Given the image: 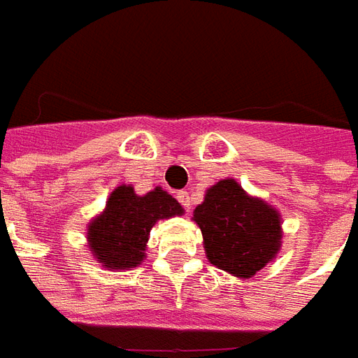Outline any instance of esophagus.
<instances>
[{
	"mask_svg": "<svg viewBox=\"0 0 358 358\" xmlns=\"http://www.w3.org/2000/svg\"><path fill=\"white\" fill-rule=\"evenodd\" d=\"M177 200L181 202V206H183L185 210H189V208H191V194H189V191L177 192Z\"/></svg>",
	"mask_w": 358,
	"mask_h": 358,
	"instance_id": "esophagus-1",
	"label": "esophagus"
}]
</instances>
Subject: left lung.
<instances>
[{"label":"left lung","mask_w":358,"mask_h":358,"mask_svg":"<svg viewBox=\"0 0 358 358\" xmlns=\"http://www.w3.org/2000/svg\"><path fill=\"white\" fill-rule=\"evenodd\" d=\"M192 220L202 231L208 262L235 278H252L280 252V212L231 177L208 189Z\"/></svg>","instance_id":"1"}]
</instances>
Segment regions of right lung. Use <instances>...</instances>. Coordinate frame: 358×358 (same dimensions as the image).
I'll use <instances>...</instances> for the list:
<instances>
[{"mask_svg":"<svg viewBox=\"0 0 358 358\" xmlns=\"http://www.w3.org/2000/svg\"><path fill=\"white\" fill-rule=\"evenodd\" d=\"M183 214V206L162 187L136 194L131 185H119L86 227L88 248L103 270H131L146 258L152 227Z\"/></svg>","mask_w":358,"mask_h":358,"instance_id":"right-lung-1","label":"right lung"}]
</instances>
